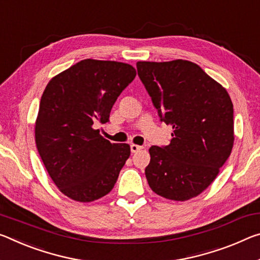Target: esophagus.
Masks as SVG:
<instances>
[{
    "label": "esophagus",
    "instance_id": "34e87169",
    "mask_svg": "<svg viewBox=\"0 0 260 260\" xmlns=\"http://www.w3.org/2000/svg\"><path fill=\"white\" fill-rule=\"evenodd\" d=\"M142 149L141 146H138V145H131V151L132 152H138Z\"/></svg>",
    "mask_w": 260,
    "mask_h": 260
}]
</instances>
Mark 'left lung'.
I'll return each instance as SVG.
<instances>
[{
  "label": "left lung",
  "instance_id": "obj_1",
  "mask_svg": "<svg viewBox=\"0 0 260 260\" xmlns=\"http://www.w3.org/2000/svg\"><path fill=\"white\" fill-rule=\"evenodd\" d=\"M137 69L160 121L174 129L170 145L150 147L148 184L167 199L194 198L213 183L232 152V100L191 61H139Z\"/></svg>",
  "mask_w": 260,
  "mask_h": 260
}]
</instances>
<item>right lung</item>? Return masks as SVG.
Returning a JSON list of instances; mask_svg holds the SVG:
<instances>
[{"label": "right lung", "mask_w": 260, "mask_h": 260, "mask_svg": "<svg viewBox=\"0 0 260 260\" xmlns=\"http://www.w3.org/2000/svg\"><path fill=\"white\" fill-rule=\"evenodd\" d=\"M137 72L131 64L86 59L53 77L41 96L36 145L45 168L64 196L80 203L104 197L131 155L111 143L94 123L110 112Z\"/></svg>", "instance_id": "add662e5"}]
</instances>
